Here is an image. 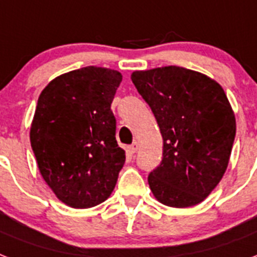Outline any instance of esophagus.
Masks as SVG:
<instances>
[{"mask_svg":"<svg viewBox=\"0 0 257 257\" xmlns=\"http://www.w3.org/2000/svg\"><path fill=\"white\" fill-rule=\"evenodd\" d=\"M138 143L134 142L133 145H130V146H127V151L130 153V154H135L137 151H138Z\"/></svg>","mask_w":257,"mask_h":257,"instance_id":"34e87169","label":"esophagus"}]
</instances>
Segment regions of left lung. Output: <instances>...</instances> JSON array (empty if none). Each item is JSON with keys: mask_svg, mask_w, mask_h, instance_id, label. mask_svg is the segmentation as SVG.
Returning a JSON list of instances; mask_svg holds the SVG:
<instances>
[{"mask_svg": "<svg viewBox=\"0 0 257 257\" xmlns=\"http://www.w3.org/2000/svg\"><path fill=\"white\" fill-rule=\"evenodd\" d=\"M131 80L164 138V158L147 178L151 192L173 208L200 204L221 181L236 135L224 89L210 77L176 65L135 71Z\"/></svg>", "mask_w": 257, "mask_h": 257, "instance_id": "8db88e82", "label": "left lung"}]
</instances>
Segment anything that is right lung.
I'll return each mask as SVG.
<instances>
[{
	"instance_id": "right-lung-1",
	"label": "right lung",
	"mask_w": 257,
	"mask_h": 257,
	"mask_svg": "<svg viewBox=\"0 0 257 257\" xmlns=\"http://www.w3.org/2000/svg\"><path fill=\"white\" fill-rule=\"evenodd\" d=\"M118 71L84 67L53 79L40 93L31 145L40 173L60 201L91 208L106 201L124 165L111 103Z\"/></svg>"
}]
</instances>
